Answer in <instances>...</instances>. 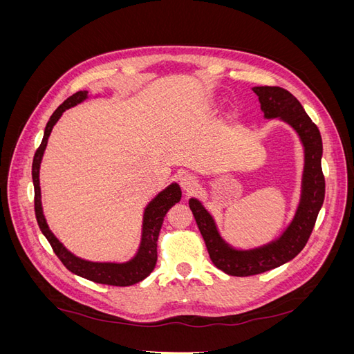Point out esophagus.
Here are the masks:
<instances>
[{"label":"esophagus","mask_w":354,"mask_h":354,"mask_svg":"<svg viewBox=\"0 0 354 354\" xmlns=\"http://www.w3.org/2000/svg\"><path fill=\"white\" fill-rule=\"evenodd\" d=\"M178 181H180L181 187H183L186 192L194 190L196 187V183H198L196 177L194 174H190V173H181L178 176Z\"/></svg>","instance_id":"34e87169"}]
</instances>
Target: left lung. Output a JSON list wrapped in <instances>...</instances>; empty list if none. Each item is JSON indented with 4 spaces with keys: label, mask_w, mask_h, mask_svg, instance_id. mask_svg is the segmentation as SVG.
I'll list each match as a JSON object with an SVG mask.
<instances>
[{
    "label": "left lung",
    "mask_w": 354,
    "mask_h": 354,
    "mask_svg": "<svg viewBox=\"0 0 354 354\" xmlns=\"http://www.w3.org/2000/svg\"><path fill=\"white\" fill-rule=\"evenodd\" d=\"M266 120H281L298 134L304 147V169L295 216L279 238L251 250L233 248L221 238L208 209L196 198L189 199L198 227L205 241L209 259L217 269L230 276H252L291 261L306 246L325 199L322 173V137L294 95L281 87H254Z\"/></svg>",
    "instance_id": "1"
}]
</instances>
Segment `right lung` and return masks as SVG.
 Returning <instances> with one entry per match:
<instances>
[{
	"label": "right lung",
	"mask_w": 354,
	"mask_h": 354,
	"mask_svg": "<svg viewBox=\"0 0 354 354\" xmlns=\"http://www.w3.org/2000/svg\"><path fill=\"white\" fill-rule=\"evenodd\" d=\"M85 99H88V91H78L72 94L63 102L59 108L53 112L50 120L46 125L44 137L39 147L37 149L34 162H32V180H34V189H35V216L38 226L42 234L50 242L53 251L59 257L60 261L66 266V269L72 273L78 274L85 279L103 283V285H113V286H130L137 282H140L152 273L156 266L158 260V236L160 227H162L164 217L168 209L176 205L181 199V189L177 183H171L147 203L143 214V226H142V241L138 246L137 254L131 260L125 263H99V261H88L80 259L75 254H72L65 245H63L48 227L47 220L42 212V203H41V187H39V167L44 151L47 147L48 137L51 134L53 127L60 120L66 109L73 108V106L80 104Z\"/></svg>",
	"instance_id": "right-lung-1"
}]
</instances>
